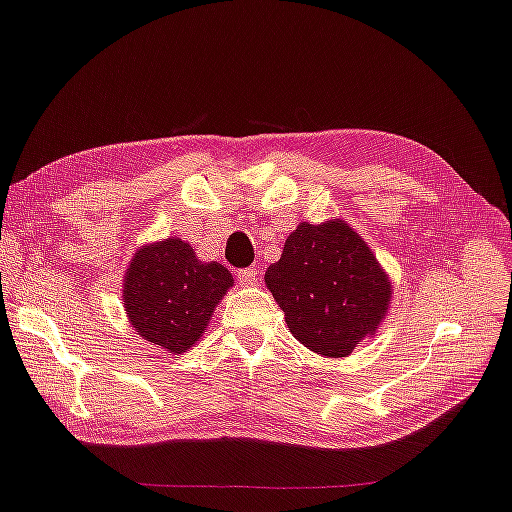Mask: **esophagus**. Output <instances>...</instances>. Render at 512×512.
Here are the masks:
<instances>
[{
	"label": "esophagus",
	"instance_id": "1",
	"mask_svg": "<svg viewBox=\"0 0 512 512\" xmlns=\"http://www.w3.org/2000/svg\"><path fill=\"white\" fill-rule=\"evenodd\" d=\"M237 279H239V284H242L244 288L257 286V282H259V270H257V268H244V270H239Z\"/></svg>",
	"mask_w": 512,
	"mask_h": 512
}]
</instances>
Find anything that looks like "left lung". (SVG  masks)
<instances>
[{
	"mask_svg": "<svg viewBox=\"0 0 512 512\" xmlns=\"http://www.w3.org/2000/svg\"><path fill=\"white\" fill-rule=\"evenodd\" d=\"M264 279L293 337L324 357H348L393 304L386 270L344 219L299 224Z\"/></svg>",
	"mask_w": 512,
	"mask_h": 512,
	"instance_id": "1",
	"label": "left lung"
}]
</instances>
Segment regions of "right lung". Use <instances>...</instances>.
I'll return each mask as SVG.
<instances>
[{"label":"right lung","instance_id":"obj_1","mask_svg":"<svg viewBox=\"0 0 512 512\" xmlns=\"http://www.w3.org/2000/svg\"><path fill=\"white\" fill-rule=\"evenodd\" d=\"M235 279L217 262H202L179 237L153 242L130 259L124 275V308L139 337L168 353L193 348Z\"/></svg>","mask_w":512,"mask_h":512}]
</instances>
